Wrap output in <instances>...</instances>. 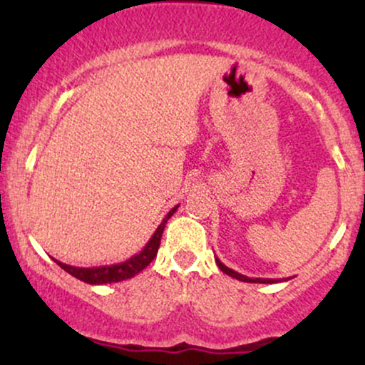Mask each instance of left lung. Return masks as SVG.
Segmentation results:
<instances>
[{"mask_svg": "<svg viewBox=\"0 0 365 365\" xmlns=\"http://www.w3.org/2000/svg\"><path fill=\"white\" fill-rule=\"evenodd\" d=\"M216 264H217V267H220V269L223 271L225 274L232 276V278L240 279V282H245V283H278V282H282V279H271V278H249V276L240 274V273H237V271L230 269V267L225 266V264L221 262L217 257H216Z\"/></svg>", "mask_w": 365, "mask_h": 365, "instance_id": "1", "label": "left lung"}]
</instances>
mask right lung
<instances>
[{
  "label": "right lung",
  "mask_w": 365,
  "mask_h": 365,
  "mask_svg": "<svg viewBox=\"0 0 365 365\" xmlns=\"http://www.w3.org/2000/svg\"><path fill=\"white\" fill-rule=\"evenodd\" d=\"M178 206H175L168 215L165 216L163 223L158 226V230L154 232V235L150 237V240L145 244L144 249L140 250L139 254H135L133 257L127 259L125 262L120 264H111V266H99V267H77V266H68V264H63L60 261L54 259V262L65 269L66 273H70L72 276H75L77 279L81 282H86L89 284H106V283H118L123 282V279L133 278L135 274H139L144 267H148L153 259L156 257L159 244H161V235H163V230H165L166 223L173 212L177 211Z\"/></svg>",
  "instance_id": "1"
}]
</instances>
